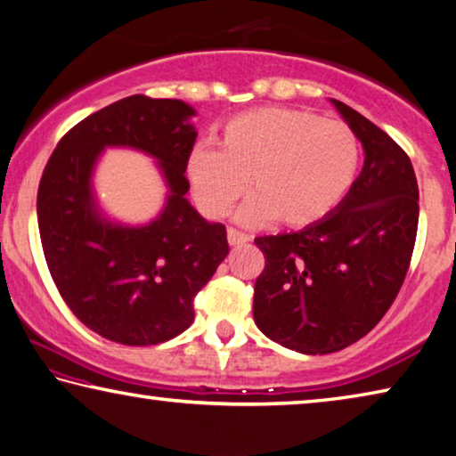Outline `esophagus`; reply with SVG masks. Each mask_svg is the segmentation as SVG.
<instances>
[{
	"mask_svg": "<svg viewBox=\"0 0 456 456\" xmlns=\"http://www.w3.org/2000/svg\"><path fill=\"white\" fill-rule=\"evenodd\" d=\"M227 241H229V245H233V248H235V245L248 243L249 241V235H245V233H241V231L229 227L227 229Z\"/></svg>",
	"mask_w": 456,
	"mask_h": 456,
	"instance_id": "34e87169",
	"label": "esophagus"
}]
</instances>
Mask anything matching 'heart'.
Here are the masks:
<instances>
[{
	"label": "heart",
	"mask_w": 456,
	"mask_h": 456,
	"mask_svg": "<svg viewBox=\"0 0 456 456\" xmlns=\"http://www.w3.org/2000/svg\"><path fill=\"white\" fill-rule=\"evenodd\" d=\"M359 162V137L343 121L290 107H259L227 121L221 148H192L186 178L207 216L225 215L249 180L256 197L237 213L243 225L280 219L286 227L305 229L341 205Z\"/></svg>",
	"instance_id": "b5f03b06"
}]
</instances>
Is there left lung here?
<instances>
[{"label":"left lung","instance_id":"1","mask_svg":"<svg viewBox=\"0 0 456 456\" xmlns=\"http://www.w3.org/2000/svg\"><path fill=\"white\" fill-rule=\"evenodd\" d=\"M365 151L361 175L327 219L257 237L265 267L254 319L267 338L327 355L365 337L392 306L418 231V183L406 151L363 115L332 99Z\"/></svg>","mask_w":456,"mask_h":456}]
</instances>
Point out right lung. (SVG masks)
<instances>
[{"label": "right lung", "mask_w": 456, "mask_h": 456, "mask_svg": "<svg viewBox=\"0 0 456 456\" xmlns=\"http://www.w3.org/2000/svg\"><path fill=\"white\" fill-rule=\"evenodd\" d=\"M194 110L178 99L132 95L69 129L38 186V229L56 288L85 327L146 346L175 338L194 319L192 300L229 254L227 231L186 199ZM105 147L155 158L169 186L163 213L129 228L100 215L90 178Z\"/></svg>", "instance_id": "1"}]
</instances>
